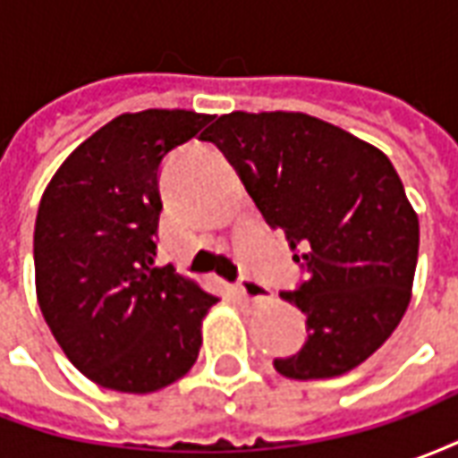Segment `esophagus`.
<instances>
[{
    "label": "esophagus",
    "mask_w": 458,
    "mask_h": 458,
    "mask_svg": "<svg viewBox=\"0 0 458 458\" xmlns=\"http://www.w3.org/2000/svg\"><path fill=\"white\" fill-rule=\"evenodd\" d=\"M238 294L242 299H269L272 297V292H269L262 282L252 277H242L238 284Z\"/></svg>",
    "instance_id": "esophagus-1"
}]
</instances>
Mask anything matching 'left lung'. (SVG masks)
Instances as JSON below:
<instances>
[{
    "mask_svg": "<svg viewBox=\"0 0 458 458\" xmlns=\"http://www.w3.org/2000/svg\"><path fill=\"white\" fill-rule=\"evenodd\" d=\"M216 141L307 282L282 299L307 314V344L277 358L292 380L336 377L390 338L412 299L420 220L393 161L304 113L220 114Z\"/></svg>",
    "mask_w": 458,
    "mask_h": 458,
    "instance_id": "8db88e82",
    "label": "left lung"
}]
</instances>
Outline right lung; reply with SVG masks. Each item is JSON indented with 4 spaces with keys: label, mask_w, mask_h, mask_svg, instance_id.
I'll use <instances>...</instances> for the list:
<instances>
[{
    "label": "right lung",
    "mask_w": 458,
    "mask_h": 458,
    "mask_svg": "<svg viewBox=\"0 0 458 458\" xmlns=\"http://www.w3.org/2000/svg\"><path fill=\"white\" fill-rule=\"evenodd\" d=\"M210 120L157 107L120 114L68 154L38 203L41 314L68 360L117 393H157L189 373L218 301L174 265L154 262L159 164Z\"/></svg>",
    "instance_id": "1"
}]
</instances>
